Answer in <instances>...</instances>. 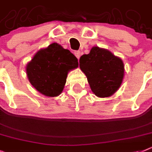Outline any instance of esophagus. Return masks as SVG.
Returning <instances> with one entry per match:
<instances>
[{
	"label": "esophagus",
	"mask_w": 152,
	"mask_h": 152,
	"mask_svg": "<svg viewBox=\"0 0 152 152\" xmlns=\"http://www.w3.org/2000/svg\"><path fill=\"white\" fill-rule=\"evenodd\" d=\"M75 55L76 56L77 59L80 58V56H81V52L80 51H75Z\"/></svg>",
	"instance_id": "obj_1"
}]
</instances>
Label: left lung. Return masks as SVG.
Masks as SVG:
<instances>
[{"mask_svg": "<svg viewBox=\"0 0 152 152\" xmlns=\"http://www.w3.org/2000/svg\"><path fill=\"white\" fill-rule=\"evenodd\" d=\"M79 63L91 91L98 97L111 96L122 84L124 76L123 61L106 49L94 46L88 54L80 57Z\"/></svg>", "mask_w": 152, "mask_h": 152, "instance_id": "8db88e82", "label": "left lung"}]
</instances>
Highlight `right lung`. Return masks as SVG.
I'll use <instances>...</instances> for the list:
<instances>
[{
  "mask_svg": "<svg viewBox=\"0 0 152 152\" xmlns=\"http://www.w3.org/2000/svg\"><path fill=\"white\" fill-rule=\"evenodd\" d=\"M77 67L76 56L53 42L36 53L26 66V74L31 85L39 92L56 97L63 91L67 73Z\"/></svg>",
  "mask_w": 152,
  "mask_h": 152,
  "instance_id": "1",
  "label": "right lung"
}]
</instances>
